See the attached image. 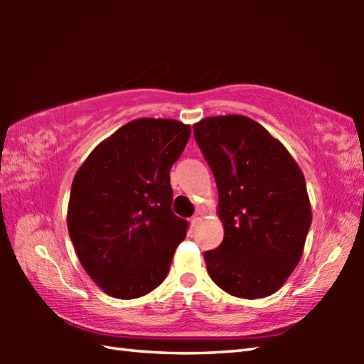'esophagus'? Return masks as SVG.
I'll return each mask as SVG.
<instances>
[{
    "instance_id": "1",
    "label": "esophagus",
    "mask_w": 364,
    "mask_h": 364,
    "mask_svg": "<svg viewBox=\"0 0 364 364\" xmlns=\"http://www.w3.org/2000/svg\"><path fill=\"white\" fill-rule=\"evenodd\" d=\"M202 218H204V213H202V212H196L194 217L191 218V225H193V226H197V225L200 223V220H202Z\"/></svg>"
}]
</instances>
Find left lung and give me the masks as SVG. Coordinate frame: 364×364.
Here are the masks:
<instances>
[{"mask_svg":"<svg viewBox=\"0 0 364 364\" xmlns=\"http://www.w3.org/2000/svg\"><path fill=\"white\" fill-rule=\"evenodd\" d=\"M194 138L218 188L225 237L204 254L212 281L239 299L279 291L304 254L311 205L299 164L245 115L207 117Z\"/></svg>","mask_w":364,"mask_h":364,"instance_id":"8db88e82","label":"left lung"}]
</instances>
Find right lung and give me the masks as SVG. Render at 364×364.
I'll list each match as a JSON object with an SVG mask.
<instances>
[{"mask_svg":"<svg viewBox=\"0 0 364 364\" xmlns=\"http://www.w3.org/2000/svg\"><path fill=\"white\" fill-rule=\"evenodd\" d=\"M191 127L136 119L97 144L73 178L67 230L80 263L110 297L149 294L167 276L188 221L171 212L170 168Z\"/></svg>","mask_w":364,"mask_h":364,"instance_id":"1","label":"right lung"}]
</instances>
